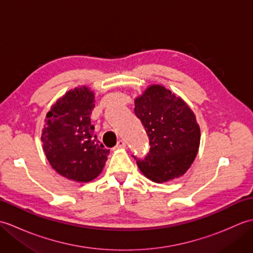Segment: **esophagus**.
I'll return each mask as SVG.
<instances>
[{"mask_svg":"<svg viewBox=\"0 0 253 253\" xmlns=\"http://www.w3.org/2000/svg\"><path fill=\"white\" fill-rule=\"evenodd\" d=\"M126 147V142L124 141V140H120L117 142V144H116V148L117 149H123V148H125Z\"/></svg>","mask_w":253,"mask_h":253,"instance_id":"esophagus-1","label":"esophagus"}]
</instances>
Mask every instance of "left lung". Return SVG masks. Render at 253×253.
Masks as SVG:
<instances>
[{
  "instance_id": "obj_1",
  "label": "left lung",
  "mask_w": 253,
  "mask_h": 253,
  "mask_svg": "<svg viewBox=\"0 0 253 253\" xmlns=\"http://www.w3.org/2000/svg\"><path fill=\"white\" fill-rule=\"evenodd\" d=\"M135 114L150 141L146 158H135L141 173L159 184L184 175L200 146V127L195 113L164 85L151 84L135 99Z\"/></svg>"
}]
</instances>
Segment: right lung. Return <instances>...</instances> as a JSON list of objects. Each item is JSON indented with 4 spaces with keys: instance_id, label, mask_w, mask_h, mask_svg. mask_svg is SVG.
Instances as JSON below:
<instances>
[{
    "instance_id": "add662e5",
    "label": "right lung",
    "mask_w": 253,
    "mask_h": 253,
    "mask_svg": "<svg viewBox=\"0 0 253 253\" xmlns=\"http://www.w3.org/2000/svg\"><path fill=\"white\" fill-rule=\"evenodd\" d=\"M94 92L85 85L69 90L52 105L42 129V148L58 174L78 182H89L103 170L107 150L96 140L90 115Z\"/></svg>"
}]
</instances>
